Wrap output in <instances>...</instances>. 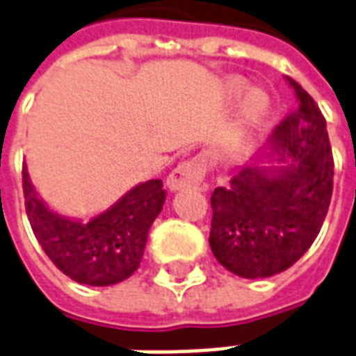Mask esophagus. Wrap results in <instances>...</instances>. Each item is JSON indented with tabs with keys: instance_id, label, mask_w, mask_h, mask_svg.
Returning a JSON list of instances; mask_svg holds the SVG:
<instances>
[{
	"instance_id": "1",
	"label": "esophagus",
	"mask_w": 356,
	"mask_h": 356,
	"mask_svg": "<svg viewBox=\"0 0 356 356\" xmlns=\"http://www.w3.org/2000/svg\"><path fill=\"white\" fill-rule=\"evenodd\" d=\"M205 159L203 156H194V159L186 160L183 164H179L168 177V188L170 190H184L192 188L202 184L205 177Z\"/></svg>"
}]
</instances>
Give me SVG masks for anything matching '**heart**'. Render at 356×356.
Here are the masks:
<instances>
[{
  "mask_svg": "<svg viewBox=\"0 0 356 356\" xmlns=\"http://www.w3.org/2000/svg\"><path fill=\"white\" fill-rule=\"evenodd\" d=\"M246 89H248V86L243 80H238V78H233V80H229L226 83L227 95L233 97V99L243 97L246 93ZM268 108H270V99H268L267 95L263 93V91H254V93L248 95V99L244 102V119L248 123H257L259 119L267 115Z\"/></svg>",
  "mask_w": 356,
  "mask_h": 356,
  "instance_id": "b5f03b06",
  "label": "heart"
}]
</instances>
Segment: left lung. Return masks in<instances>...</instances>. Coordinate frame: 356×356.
<instances>
[{
    "label": "left lung",
    "instance_id": "left-lung-1",
    "mask_svg": "<svg viewBox=\"0 0 356 356\" xmlns=\"http://www.w3.org/2000/svg\"><path fill=\"white\" fill-rule=\"evenodd\" d=\"M297 106L270 138L287 166H246L229 188L211 196L209 244L220 265L243 278H268L289 268L316 241L329 211L334 159L327 121L297 81Z\"/></svg>",
    "mask_w": 356,
    "mask_h": 356
}]
</instances>
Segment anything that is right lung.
I'll list each match as a JSON object with an SVG mask.
<instances>
[{"mask_svg": "<svg viewBox=\"0 0 356 356\" xmlns=\"http://www.w3.org/2000/svg\"><path fill=\"white\" fill-rule=\"evenodd\" d=\"M26 213L35 237L56 267L78 284L112 286L142 263L149 227L162 211L166 192L160 179L138 184L88 224L51 213L40 202L22 168Z\"/></svg>", "mask_w": 356, "mask_h": 356, "instance_id": "1", "label": "right lung"}]
</instances>
